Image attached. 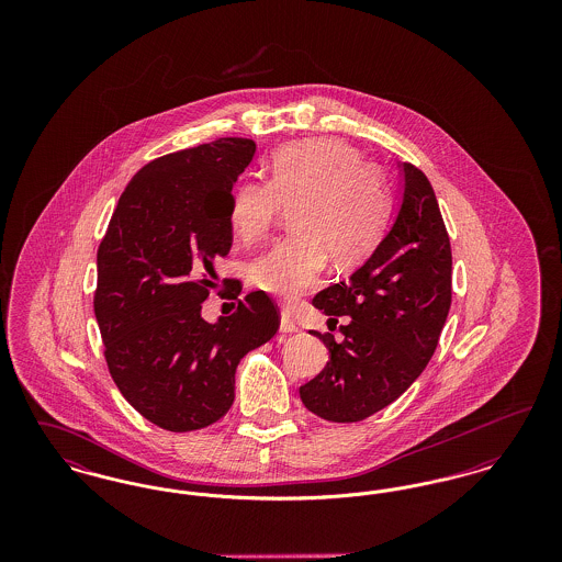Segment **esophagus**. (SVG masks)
<instances>
[{
	"label": "esophagus",
	"mask_w": 562,
	"mask_h": 562,
	"mask_svg": "<svg viewBox=\"0 0 562 562\" xmlns=\"http://www.w3.org/2000/svg\"><path fill=\"white\" fill-rule=\"evenodd\" d=\"M296 330H299V326L291 318V314L282 312V316H280V333H296Z\"/></svg>",
	"instance_id": "34e87169"
}]
</instances>
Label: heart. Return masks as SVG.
<instances>
[{
    "label": "heart",
    "mask_w": 562,
    "mask_h": 562,
    "mask_svg": "<svg viewBox=\"0 0 562 562\" xmlns=\"http://www.w3.org/2000/svg\"><path fill=\"white\" fill-rule=\"evenodd\" d=\"M293 234L271 244L248 268L255 289L296 299L312 289L326 259L339 268L362 261L390 218L383 175L339 138H307L271 156V181L248 177L229 202V225L241 240L261 238L282 204H293Z\"/></svg>",
    "instance_id": "1"
}]
</instances>
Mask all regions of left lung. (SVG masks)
Masks as SVG:
<instances>
[{"mask_svg": "<svg viewBox=\"0 0 562 562\" xmlns=\"http://www.w3.org/2000/svg\"><path fill=\"white\" fill-rule=\"evenodd\" d=\"M398 214L348 280L314 296L328 321L348 316L344 341L321 335L330 360L299 387L307 411L353 424L402 396L424 373L451 307V241L428 177L401 164Z\"/></svg>", "mask_w": 562, "mask_h": 562, "instance_id": "8db88e82", "label": "left lung"}]
</instances>
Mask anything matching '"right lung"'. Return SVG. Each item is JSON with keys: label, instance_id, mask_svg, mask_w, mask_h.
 I'll return each mask as SVG.
<instances>
[{"label": "right lung", "instance_id": "right-lung-1", "mask_svg": "<svg viewBox=\"0 0 562 562\" xmlns=\"http://www.w3.org/2000/svg\"><path fill=\"white\" fill-rule=\"evenodd\" d=\"M257 151L250 138L213 143L143 166L120 195L97 252L94 316L109 373L134 408L168 431L218 422L236 369L280 326L263 291L232 316L202 318L214 261L232 248V189Z\"/></svg>", "mask_w": 562, "mask_h": 562}]
</instances>
